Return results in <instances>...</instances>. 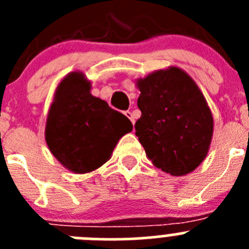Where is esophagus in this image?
<instances>
[{"label":"esophagus","mask_w":249,"mask_h":249,"mask_svg":"<svg viewBox=\"0 0 249 249\" xmlns=\"http://www.w3.org/2000/svg\"><path fill=\"white\" fill-rule=\"evenodd\" d=\"M124 116H126V117L128 118L129 121H131L132 124H135V118H133V114H132V112L126 111V112H124Z\"/></svg>","instance_id":"34e87169"}]
</instances>
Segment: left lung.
<instances>
[{"mask_svg": "<svg viewBox=\"0 0 249 249\" xmlns=\"http://www.w3.org/2000/svg\"><path fill=\"white\" fill-rule=\"evenodd\" d=\"M142 112L136 136L152 163L171 176L193 172L207 157L213 116L192 77L177 66L136 80Z\"/></svg>", "mask_w": 249, "mask_h": 249, "instance_id": "left-lung-1", "label": "left lung"}]
</instances>
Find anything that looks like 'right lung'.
Masks as SVG:
<instances>
[{
  "instance_id": "add662e5",
  "label": "right lung",
  "mask_w": 249,
  "mask_h": 249,
  "mask_svg": "<svg viewBox=\"0 0 249 249\" xmlns=\"http://www.w3.org/2000/svg\"><path fill=\"white\" fill-rule=\"evenodd\" d=\"M91 89L82 72L66 74L57 85L46 121L48 149L66 169L78 175L103 166L118 141L133 128L124 114L92 96Z\"/></svg>"
}]
</instances>
